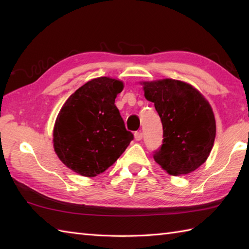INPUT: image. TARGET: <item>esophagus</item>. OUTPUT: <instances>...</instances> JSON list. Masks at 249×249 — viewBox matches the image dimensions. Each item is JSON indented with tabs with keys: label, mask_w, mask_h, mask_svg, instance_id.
<instances>
[{
	"label": "esophagus",
	"mask_w": 249,
	"mask_h": 249,
	"mask_svg": "<svg viewBox=\"0 0 249 249\" xmlns=\"http://www.w3.org/2000/svg\"><path fill=\"white\" fill-rule=\"evenodd\" d=\"M142 137H143V135H142L141 131H136V133H135V139L137 141H140L142 139Z\"/></svg>",
	"instance_id": "obj_1"
}]
</instances>
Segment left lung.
I'll return each instance as SVG.
<instances>
[{"label":"left lung","mask_w":249,"mask_h":249,"mask_svg":"<svg viewBox=\"0 0 249 249\" xmlns=\"http://www.w3.org/2000/svg\"><path fill=\"white\" fill-rule=\"evenodd\" d=\"M142 84L162 124V144L154 152L155 161L171 176L195 171L208 160L215 140L216 123L209 102L183 81L162 79Z\"/></svg>","instance_id":"8db88e82"}]
</instances>
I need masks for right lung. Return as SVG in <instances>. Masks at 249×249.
<instances>
[{"mask_svg": "<svg viewBox=\"0 0 249 249\" xmlns=\"http://www.w3.org/2000/svg\"><path fill=\"white\" fill-rule=\"evenodd\" d=\"M123 82L99 77L71 94L57 115L53 145L61 161L93 178L113 165L134 139L114 105Z\"/></svg>", "mask_w": 249, "mask_h": 249, "instance_id": "add662e5", "label": "right lung"}]
</instances>
